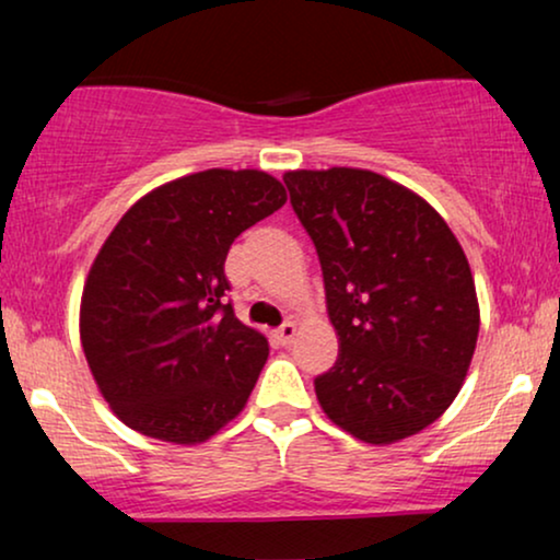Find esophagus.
Here are the masks:
<instances>
[{
    "label": "esophagus",
    "instance_id": "1",
    "mask_svg": "<svg viewBox=\"0 0 560 560\" xmlns=\"http://www.w3.org/2000/svg\"><path fill=\"white\" fill-rule=\"evenodd\" d=\"M295 334H298V326L293 320H288V324H282L278 331H275V339H278L280 347H290V343L295 341Z\"/></svg>",
    "mask_w": 560,
    "mask_h": 560
}]
</instances>
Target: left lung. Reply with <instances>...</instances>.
<instances>
[{
  "instance_id": "8db88e82",
  "label": "left lung",
  "mask_w": 560,
  "mask_h": 560,
  "mask_svg": "<svg viewBox=\"0 0 560 560\" xmlns=\"http://www.w3.org/2000/svg\"><path fill=\"white\" fill-rule=\"evenodd\" d=\"M316 244L339 359L316 377L331 423L374 446L416 435L456 400L479 336L471 267L410 188L362 171H288Z\"/></svg>"
}]
</instances>
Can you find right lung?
Instances as JSON below:
<instances>
[{"label": "right lung", "mask_w": 560, "mask_h": 560, "mask_svg": "<svg viewBox=\"0 0 560 560\" xmlns=\"http://www.w3.org/2000/svg\"><path fill=\"white\" fill-rule=\"evenodd\" d=\"M288 201L265 171L190 173L112 229L81 295V347L121 423L196 446L247 405L270 347L234 316L224 262L244 229Z\"/></svg>", "instance_id": "1"}]
</instances>
